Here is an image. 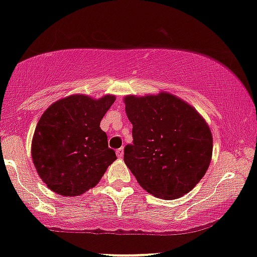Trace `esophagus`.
<instances>
[{
	"instance_id": "esophagus-1",
	"label": "esophagus",
	"mask_w": 257,
	"mask_h": 257,
	"mask_svg": "<svg viewBox=\"0 0 257 257\" xmlns=\"http://www.w3.org/2000/svg\"><path fill=\"white\" fill-rule=\"evenodd\" d=\"M116 153V156H118V158H122L123 156V148H119L118 150L115 151Z\"/></svg>"
}]
</instances>
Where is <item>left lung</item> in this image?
Wrapping results in <instances>:
<instances>
[{"label":"left lung","mask_w":257,"mask_h":257,"mask_svg":"<svg viewBox=\"0 0 257 257\" xmlns=\"http://www.w3.org/2000/svg\"><path fill=\"white\" fill-rule=\"evenodd\" d=\"M134 143L123 161L139 185L162 199L185 195L211 163L213 141L205 119L191 104L169 93L125 96Z\"/></svg>","instance_id":"left-lung-1"}]
</instances>
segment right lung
Returning <instances> with one entry per match:
<instances>
[{"mask_svg": "<svg viewBox=\"0 0 257 257\" xmlns=\"http://www.w3.org/2000/svg\"><path fill=\"white\" fill-rule=\"evenodd\" d=\"M114 101L113 95L99 100L70 95L52 103L40 116L32 141V158L51 191L64 196L83 194L99 183L116 160L100 127Z\"/></svg>", "mask_w": 257, "mask_h": 257, "instance_id": "obj_1", "label": "right lung"}]
</instances>
